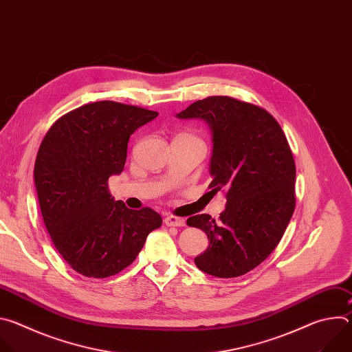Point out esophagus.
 I'll return each instance as SVG.
<instances>
[{
	"label": "esophagus",
	"instance_id": "obj_1",
	"mask_svg": "<svg viewBox=\"0 0 352 352\" xmlns=\"http://www.w3.org/2000/svg\"><path fill=\"white\" fill-rule=\"evenodd\" d=\"M164 223H166V226H168V227H184V226L186 224L185 219L177 217V216H167V217L164 219Z\"/></svg>",
	"mask_w": 352,
	"mask_h": 352
}]
</instances>
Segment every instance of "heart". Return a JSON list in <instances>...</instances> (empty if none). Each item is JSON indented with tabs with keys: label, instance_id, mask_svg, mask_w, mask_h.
Segmentation results:
<instances>
[{
	"label": "heart",
	"instance_id": "heart-1",
	"mask_svg": "<svg viewBox=\"0 0 352 352\" xmlns=\"http://www.w3.org/2000/svg\"><path fill=\"white\" fill-rule=\"evenodd\" d=\"M178 136H184V138H190V139H197L195 135H192V133H181V135H178ZM199 140V139H197Z\"/></svg>",
	"mask_w": 352,
	"mask_h": 352
}]
</instances>
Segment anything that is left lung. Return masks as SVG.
Masks as SVG:
<instances>
[{"mask_svg": "<svg viewBox=\"0 0 352 352\" xmlns=\"http://www.w3.org/2000/svg\"><path fill=\"white\" fill-rule=\"evenodd\" d=\"M202 118L213 132L209 188L223 190L226 210L216 221L197 214L186 224L210 241L195 258L202 272L231 278L259 266L278 245L295 209V162L288 140L265 109L230 96L197 100L177 114Z\"/></svg>", "mask_w": 352, "mask_h": 352, "instance_id": "obj_1", "label": "left lung"}]
</instances>
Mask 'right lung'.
Masks as SVG:
<instances>
[{
	"instance_id": "1",
	"label": "right lung",
	"mask_w": 352,
	"mask_h": 352,
	"mask_svg": "<svg viewBox=\"0 0 352 352\" xmlns=\"http://www.w3.org/2000/svg\"><path fill=\"white\" fill-rule=\"evenodd\" d=\"M157 116L104 100L67 113L41 140L34 184L43 221L63 259L85 277L120 273L162 227L157 212L128 209L109 190V178L124 170L129 136Z\"/></svg>"
}]
</instances>
